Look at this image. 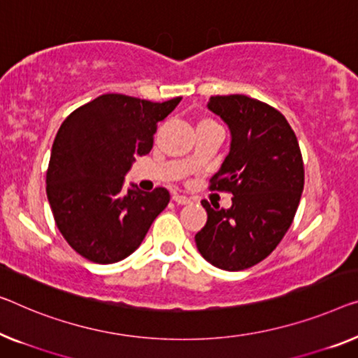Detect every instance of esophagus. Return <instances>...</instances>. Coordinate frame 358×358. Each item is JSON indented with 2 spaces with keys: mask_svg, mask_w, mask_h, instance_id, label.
Returning <instances> with one entry per match:
<instances>
[{
  "mask_svg": "<svg viewBox=\"0 0 358 358\" xmlns=\"http://www.w3.org/2000/svg\"><path fill=\"white\" fill-rule=\"evenodd\" d=\"M172 199L177 202V204H181V206H185V204H189L191 202V199L188 196H183V194H177V193H173V196H172Z\"/></svg>",
  "mask_w": 358,
  "mask_h": 358,
  "instance_id": "obj_1",
  "label": "esophagus"
}]
</instances>
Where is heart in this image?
<instances>
[{"label": "heart", "instance_id": "b5f03b06", "mask_svg": "<svg viewBox=\"0 0 358 358\" xmlns=\"http://www.w3.org/2000/svg\"><path fill=\"white\" fill-rule=\"evenodd\" d=\"M206 122H207V120H206Z\"/></svg>", "mask_w": 358, "mask_h": 358}]
</instances>
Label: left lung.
<instances>
[{"mask_svg":"<svg viewBox=\"0 0 358 358\" xmlns=\"http://www.w3.org/2000/svg\"><path fill=\"white\" fill-rule=\"evenodd\" d=\"M207 109L230 130V152L210 180L233 193L230 209L201 204L207 222L196 234L207 262L227 271L246 270L273 252L289 230L303 189V162L285 115L244 94L212 96Z\"/></svg>","mask_w":358,"mask_h":358,"instance_id":"8db88e82","label":"left lung"}]
</instances>
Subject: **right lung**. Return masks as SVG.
<instances>
[{"label": "right lung", "instance_id": "obj_1", "mask_svg": "<svg viewBox=\"0 0 358 358\" xmlns=\"http://www.w3.org/2000/svg\"><path fill=\"white\" fill-rule=\"evenodd\" d=\"M181 98L164 103L103 94L72 112L52 143L46 194L66 241L94 264H114L140 248L167 207L165 188L124 191L136 156L152 148L157 124Z\"/></svg>", "mask_w": 358, "mask_h": 358}]
</instances>
